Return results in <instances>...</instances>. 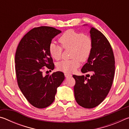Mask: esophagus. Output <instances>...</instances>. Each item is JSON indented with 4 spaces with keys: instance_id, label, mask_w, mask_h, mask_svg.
Wrapping results in <instances>:
<instances>
[{
    "instance_id": "obj_1",
    "label": "esophagus",
    "mask_w": 129,
    "mask_h": 129,
    "mask_svg": "<svg viewBox=\"0 0 129 129\" xmlns=\"http://www.w3.org/2000/svg\"><path fill=\"white\" fill-rule=\"evenodd\" d=\"M65 76L66 77H72V75H71V74H69V73H65Z\"/></svg>"
}]
</instances>
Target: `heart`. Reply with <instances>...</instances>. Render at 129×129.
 <instances>
[{
	"label": "heart",
	"instance_id": "1",
	"mask_svg": "<svg viewBox=\"0 0 129 129\" xmlns=\"http://www.w3.org/2000/svg\"><path fill=\"white\" fill-rule=\"evenodd\" d=\"M61 45L54 43L50 44L49 52L54 59L61 58L62 48L71 49L72 59L62 60L57 64V68L66 73L73 72L80 67L81 61H85L90 56L93 49V40L91 37L82 32L68 30L58 39Z\"/></svg>",
	"mask_w": 129,
	"mask_h": 129
}]
</instances>
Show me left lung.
<instances>
[{
	"label": "left lung",
	"mask_w": 129,
	"mask_h": 129,
	"mask_svg": "<svg viewBox=\"0 0 129 129\" xmlns=\"http://www.w3.org/2000/svg\"><path fill=\"white\" fill-rule=\"evenodd\" d=\"M93 49L81 69L91 76L73 75L76 81L74 93L76 102L84 108L91 109L101 103L110 91L115 73V59L110 44L100 30L91 27ZM90 77L89 78V77ZM89 77V78H88Z\"/></svg>",
	"instance_id": "left-lung-1"
}]
</instances>
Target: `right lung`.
I'll return each mask as SVG.
<instances>
[{
    "mask_svg": "<svg viewBox=\"0 0 129 129\" xmlns=\"http://www.w3.org/2000/svg\"><path fill=\"white\" fill-rule=\"evenodd\" d=\"M61 31L47 26L34 28L21 39L15 53V71L18 86L27 101L37 108L53 103L65 78L62 72L43 75L44 67L53 70L54 65L49 52L54 37Z\"/></svg>",
    "mask_w": 129,
    "mask_h": 129,
    "instance_id": "obj_1",
    "label": "right lung"
}]
</instances>
